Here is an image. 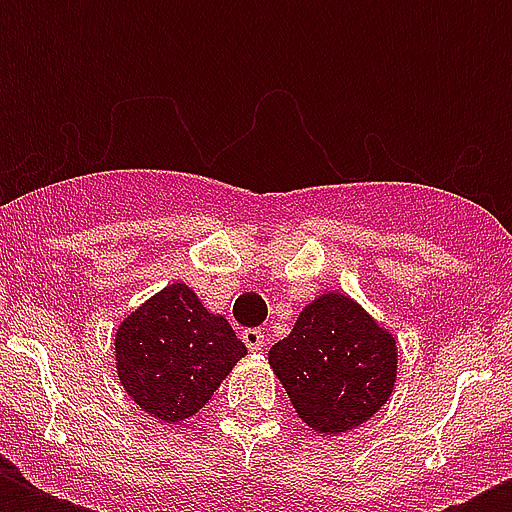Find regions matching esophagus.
<instances>
[{
    "label": "esophagus",
    "mask_w": 512,
    "mask_h": 512,
    "mask_svg": "<svg viewBox=\"0 0 512 512\" xmlns=\"http://www.w3.org/2000/svg\"><path fill=\"white\" fill-rule=\"evenodd\" d=\"M241 340H244V345H247L249 350H263L265 345L263 329H255V327L244 329V332H241Z\"/></svg>",
    "instance_id": "esophagus-1"
}]
</instances>
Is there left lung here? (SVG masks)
Masks as SVG:
<instances>
[{
  "instance_id": "obj_1",
  "label": "left lung",
  "mask_w": 512,
  "mask_h": 512,
  "mask_svg": "<svg viewBox=\"0 0 512 512\" xmlns=\"http://www.w3.org/2000/svg\"><path fill=\"white\" fill-rule=\"evenodd\" d=\"M268 361L297 414L327 436L369 420L396 382L393 337L342 295L308 305Z\"/></svg>"
}]
</instances>
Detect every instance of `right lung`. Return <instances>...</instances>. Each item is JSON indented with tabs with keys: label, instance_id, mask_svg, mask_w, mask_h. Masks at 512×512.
<instances>
[{
	"label": "right lung",
	"instance_id": "add662e5",
	"mask_svg": "<svg viewBox=\"0 0 512 512\" xmlns=\"http://www.w3.org/2000/svg\"><path fill=\"white\" fill-rule=\"evenodd\" d=\"M244 353L231 324L212 316L185 284L162 289L116 332L124 390L164 422L199 412Z\"/></svg>",
	"mask_w": 512,
	"mask_h": 512
}]
</instances>
